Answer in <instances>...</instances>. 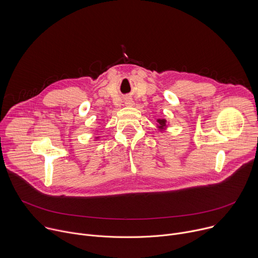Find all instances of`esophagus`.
<instances>
[{
    "instance_id": "esophagus-1",
    "label": "esophagus",
    "mask_w": 258,
    "mask_h": 258,
    "mask_svg": "<svg viewBox=\"0 0 258 258\" xmlns=\"http://www.w3.org/2000/svg\"><path fill=\"white\" fill-rule=\"evenodd\" d=\"M135 103H134V101L133 100H131V99H128V100H126L125 101V105L126 106H133Z\"/></svg>"
}]
</instances>
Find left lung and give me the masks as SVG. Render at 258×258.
I'll list each match as a JSON object with an SVG mask.
<instances>
[{
    "instance_id": "8db88e82",
    "label": "left lung",
    "mask_w": 258,
    "mask_h": 258,
    "mask_svg": "<svg viewBox=\"0 0 258 258\" xmlns=\"http://www.w3.org/2000/svg\"><path fill=\"white\" fill-rule=\"evenodd\" d=\"M157 122H158L159 130L163 131L166 127V120L165 119H157Z\"/></svg>"
}]
</instances>
